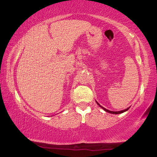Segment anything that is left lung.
Segmentation results:
<instances>
[{
    "mask_svg": "<svg viewBox=\"0 0 157 157\" xmlns=\"http://www.w3.org/2000/svg\"><path fill=\"white\" fill-rule=\"evenodd\" d=\"M97 103L98 104V105H99L101 108L102 109H103L104 110H105V112H109V113H111V114H121V113H123V112H126V111H128V109H129V108H128L127 109H123V110H121V111H118V112H113V111H110V110H108V109H105V108H104L103 107H102L101 105H100V104L98 103L97 101Z\"/></svg>",
    "mask_w": 157,
    "mask_h": 157,
    "instance_id": "1",
    "label": "left lung"
}]
</instances>
